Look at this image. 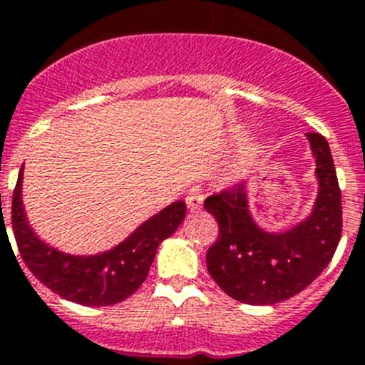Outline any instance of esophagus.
Returning a JSON list of instances; mask_svg holds the SVG:
<instances>
[{
  "label": "esophagus",
  "instance_id": "esophagus-1",
  "mask_svg": "<svg viewBox=\"0 0 365 365\" xmlns=\"http://www.w3.org/2000/svg\"><path fill=\"white\" fill-rule=\"evenodd\" d=\"M185 202L189 209H200L202 202H204V192H202L200 187H191L185 196Z\"/></svg>",
  "mask_w": 365,
  "mask_h": 365
}]
</instances>
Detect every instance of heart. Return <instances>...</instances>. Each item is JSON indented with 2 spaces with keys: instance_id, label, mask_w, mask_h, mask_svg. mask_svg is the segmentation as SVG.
<instances>
[{
  "instance_id": "obj_1",
  "label": "heart",
  "mask_w": 365,
  "mask_h": 365,
  "mask_svg": "<svg viewBox=\"0 0 365 365\" xmlns=\"http://www.w3.org/2000/svg\"><path fill=\"white\" fill-rule=\"evenodd\" d=\"M250 156H252V154H246V158H244V160H242V165H244V163H248Z\"/></svg>"
}]
</instances>
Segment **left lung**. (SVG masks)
<instances>
[{
  "label": "left lung",
  "instance_id": "8db88e82",
  "mask_svg": "<svg viewBox=\"0 0 365 365\" xmlns=\"http://www.w3.org/2000/svg\"><path fill=\"white\" fill-rule=\"evenodd\" d=\"M316 156L319 192L314 211L287 233H264L248 211L242 183L204 200L218 237L207 250V272L230 297L274 305L305 290L331 262L341 237V192L331 148L322 134H307Z\"/></svg>",
  "mask_w": 365,
  "mask_h": 365
}]
</instances>
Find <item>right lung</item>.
Wrapping results in <instances>:
<instances>
[{
  "mask_svg": "<svg viewBox=\"0 0 365 365\" xmlns=\"http://www.w3.org/2000/svg\"><path fill=\"white\" fill-rule=\"evenodd\" d=\"M21 176L24 169L12 192V231L21 259L38 281L78 305H115L132 296L145 283L161 240L173 235L185 217V204L174 202L110 252L91 257L66 255L43 244L25 220Z\"/></svg>",
  "mask_w": 365,
  "mask_h": 365,
  "instance_id": "add662e5",
  "label": "right lung"
}]
</instances>
